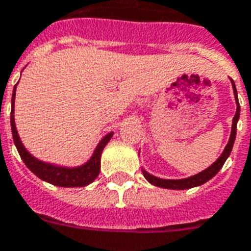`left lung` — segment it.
Segmentation results:
<instances>
[{
  "mask_svg": "<svg viewBox=\"0 0 251 251\" xmlns=\"http://www.w3.org/2000/svg\"><path fill=\"white\" fill-rule=\"evenodd\" d=\"M232 88H234V95H235V102H237V111H235V115L232 118V126H231V134H230V140L227 142L225 151L222 153L219 158L216 160L215 163L210 165L208 168L201 171L200 174L194 175L191 177H187V179H179V180H168V179H160V177H156L153 175L148 174L145 169H142V174H144V177L151 183V184L156 185V187H161V188L167 189H188L194 188V187H198V185H201L207 183L208 180L212 179L215 176L221 168L223 167V164L227 160V157L230 156L231 153L232 145H234V141H235V136H237V122L239 120V113H241V106H239V102H238V94L237 88H235V83L231 79Z\"/></svg>",
  "mask_w": 251,
  "mask_h": 251,
  "instance_id": "1",
  "label": "left lung"
}]
</instances>
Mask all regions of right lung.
<instances>
[{"label":"right lung","mask_w":251,"mask_h":251,"mask_svg":"<svg viewBox=\"0 0 251 251\" xmlns=\"http://www.w3.org/2000/svg\"><path fill=\"white\" fill-rule=\"evenodd\" d=\"M14 98H16V86L13 88V95H12V113H10V126H12V134H13L14 145L17 148L20 153V157L23 158L25 165L39 177L44 180L47 183H51L53 185L59 187H84L93 183L94 180L98 177L100 172V154L106 144L111 140L113 131L106 134V136L99 141V144L95 148L93 156L87 163L83 164L80 167H74V168H67V167H59L53 164L44 163L40 161L30 154L23 142L20 140L19 133L16 129L14 124Z\"/></svg>","instance_id":"obj_1"}]
</instances>
